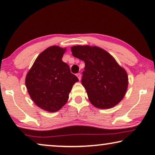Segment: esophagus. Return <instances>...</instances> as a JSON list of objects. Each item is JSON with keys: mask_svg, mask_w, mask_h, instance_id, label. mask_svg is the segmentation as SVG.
<instances>
[{"mask_svg": "<svg viewBox=\"0 0 155 155\" xmlns=\"http://www.w3.org/2000/svg\"><path fill=\"white\" fill-rule=\"evenodd\" d=\"M77 77H78V80H81V74L80 73H78V74H77Z\"/></svg>", "mask_w": 155, "mask_h": 155, "instance_id": "34e87169", "label": "esophagus"}]
</instances>
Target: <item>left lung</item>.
I'll use <instances>...</instances> for the list:
<instances>
[{"label": "left lung", "mask_w": 155, "mask_h": 155, "mask_svg": "<svg viewBox=\"0 0 155 155\" xmlns=\"http://www.w3.org/2000/svg\"><path fill=\"white\" fill-rule=\"evenodd\" d=\"M71 51L73 56L85 62L81 84L91 103L99 109H110L119 103L128 88L125 69L101 48L75 45Z\"/></svg>", "instance_id": "1"}]
</instances>
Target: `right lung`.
<instances>
[{
    "label": "right lung",
    "mask_w": 155,
    "mask_h": 155,
    "mask_svg": "<svg viewBox=\"0 0 155 155\" xmlns=\"http://www.w3.org/2000/svg\"><path fill=\"white\" fill-rule=\"evenodd\" d=\"M66 48H48L39 55L26 76L28 93L37 106L49 112L60 110L69 99L78 78L62 60Z\"/></svg>",
    "instance_id": "add662e5"
}]
</instances>
